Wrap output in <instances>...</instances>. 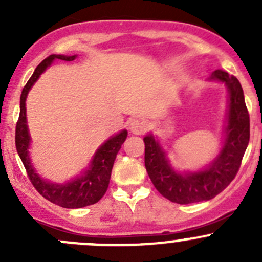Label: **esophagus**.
Listing matches in <instances>:
<instances>
[{"instance_id": "1", "label": "esophagus", "mask_w": 262, "mask_h": 262, "mask_svg": "<svg viewBox=\"0 0 262 262\" xmlns=\"http://www.w3.org/2000/svg\"><path fill=\"white\" fill-rule=\"evenodd\" d=\"M147 120L144 118H133L129 121V129L133 134H143L148 128Z\"/></svg>"}]
</instances>
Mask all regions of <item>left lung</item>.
Returning <instances> with one entry per match:
<instances>
[{
  "mask_svg": "<svg viewBox=\"0 0 262 262\" xmlns=\"http://www.w3.org/2000/svg\"><path fill=\"white\" fill-rule=\"evenodd\" d=\"M212 78L228 86L229 113L227 138L216 160L204 171L180 175L168 165L165 152L152 136L144 137V165L150 181L162 196L178 204L213 199L236 178L250 141V115L244 90L233 76L216 70Z\"/></svg>",
  "mask_w": 262,
  "mask_h": 262,
  "instance_id": "1",
  "label": "left lung"
}]
</instances>
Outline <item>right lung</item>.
<instances>
[{"label":"right lung","instance_id":"right-lung-1","mask_svg":"<svg viewBox=\"0 0 262 262\" xmlns=\"http://www.w3.org/2000/svg\"><path fill=\"white\" fill-rule=\"evenodd\" d=\"M76 55L72 57H66V55L52 54L43 60L34 71L33 76L28 83L24 86L23 92L20 97V115L16 123V132H15V144H16V150L20 156L21 161L24 163L28 178L33 186L35 187L36 191L49 200L53 204H57L63 208H70V209H76V208H83L87 205H92L99 202L104 194L106 192L107 186L110 182V176H112L113 165L118 155L121 144L125 141L128 132L123 130L115 137H112L109 141L105 142L101 147L97 149L94 160H92L91 166L89 170L76 180L68 182L66 185H55L52 182L44 181L39 178L31 166L30 160H29L28 148L29 142H30V136L28 133V125H26V107L25 100L28 96L29 90L34 84V82L39 78V76L49 67L50 63L54 59L60 60H73Z\"/></svg>","mask_w":262,"mask_h":262}]
</instances>
